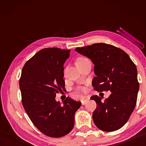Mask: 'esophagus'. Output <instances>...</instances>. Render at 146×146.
Wrapping results in <instances>:
<instances>
[{"label":"esophagus","instance_id":"obj_1","mask_svg":"<svg viewBox=\"0 0 146 146\" xmlns=\"http://www.w3.org/2000/svg\"><path fill=\"white\" fill-rule=\"evenodd\" d=\"M88 101V98H84V99H82V100H81V102H82V105H85L86 104V102H87Z\"/></svg>","mask_w":146,"mask_h":146}]
</instances>
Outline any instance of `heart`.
I'll use <instances>...</instances> for the list:
<instances>
[{
  "mask_svg": "<svg viewBox=\"0 0 146 146\" xmlns=\"http://www.w3.org/2000/svg\"><path fill=\"white\" fill-rule=\"evenodd\" d=\"M85 59H86V58H84V57H80V58H78L77 60H76V64L79 62H81V61H82L84 60H85Z\"/></svg>",
  "mask_w": 146,
  "mask_h": 146,
  "instance_id": "obj_1",
  "label": "heart"
}]
</instances>
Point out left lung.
Returning a JSON list of instances; mask_svg holds the SVG:
<instances>
[{
	"instance_id": "obj_1",
	"label": "left lung",
	"mask_w": 146,
	"mask_h": 146,
	"mask_svg": "<svg viewBox=\"0 0 146 146\" xmlns=\"http://www.w3.org/2000/svg\"><path fill=\"white\" fill-rule=\"evenodd\" d=\"M75 50L95 65L94 90L111 92L104 102L97 95L90 98L97 103L93 113L94 123L104 131L119 129L129 120L137 104L139 84L135 64L125 51L110 44H94Z\"/></svg>"
}]
</instances>
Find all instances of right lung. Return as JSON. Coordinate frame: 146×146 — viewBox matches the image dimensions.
Listing matches in <instances>:
<instances>
[{"label": "right lung", "instance_id": "add662e5", "mask_svg": "<svg viewBox=\"0 0 146 146\" xmlns=\"http://www.w3.org/2000/svg\"><path fill=\"white\" fill-rule=\"evenodd\" d=\"M70 53L56 48L42 49L24 64L19 80L24 110L35 127L50 137H63L72 130L81 106L70 97L62 104L55 100L64 89L63 66Z\"/></svg>", "mask_w": 146, "mask_h": 146}]
</instances>
